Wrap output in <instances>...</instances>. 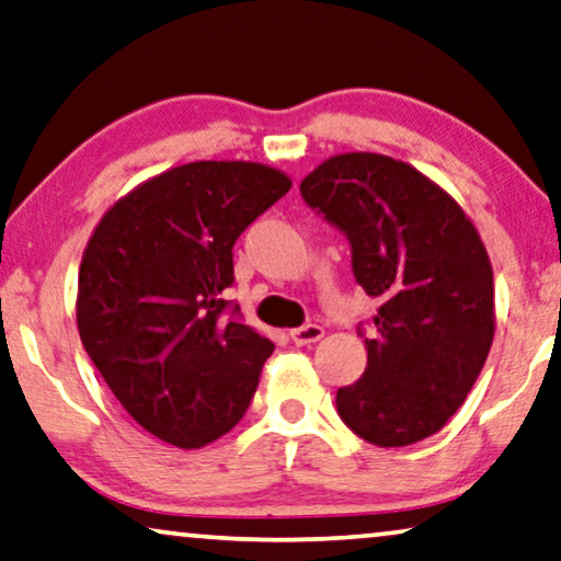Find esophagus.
<instances>
[{
    "mask_svg": "<svg viewBox=\"0 0 561 561\" xmlns=\"http://www.w3.org/2000/svg\"><path fill=\"white\" fill-rule=\"evenodd\" d=\"M289 337L295 340V345L305 347V345H314L317 340H322L324 337V330L320 328V324H305V328L291 330Z\"/></svg>",
    "mask_w": 561,
    "mask_h": 561,
    "instance_id": "obj_1",
    "label": "esophagus"
}]
</instances>
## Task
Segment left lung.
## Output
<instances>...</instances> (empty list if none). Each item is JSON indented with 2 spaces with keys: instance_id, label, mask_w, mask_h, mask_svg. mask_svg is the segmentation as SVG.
I'll return each mask as SVG.
<instances>
[{
  "instance_id": "8db88e82",
  "label": "left lung",
  "mask_w": 561,
  "mask_h": 561,
  "mask_svg": "<svg viewBox=\"0 0 561 561\" xmlns=\"http://www.w3.org/2000/svg\"><path fill=\"white\" fill-rule=\"evenodd\" d=\"M299 191L347 233L355 279L380 299L363 378L337 390L340 417L380 448L433 436L494 342V270L479 231L446 188L382 153L332 156Z\"/></svg>"
}]
</instances>
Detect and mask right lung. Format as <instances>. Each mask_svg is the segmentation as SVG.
Returning <instances> with one entry per match:
<instances>
[{
    "mask_svg": "<svg viewBox=\"0 0 561 561\" xmlns=\"http://www.w3.org/2000/svg\"><path fill=\"white\" fill-rule=\"evenodd\" d=\"M291 188L254 161H196L121 196L88 239L78 330L121 405L156 438L204 448L247 413L272 340L221 320L233 241Z\"/></svg>",
    "mask_w": 561,
    "mask_h": 561,
    "instance_id": "right-lung-1",
    "label": "right lung"
}]
</instances>
